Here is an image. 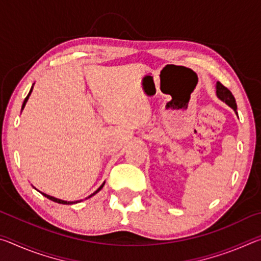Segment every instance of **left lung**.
Listing matches in <instances>:
<instances>
[{
    "mask_svg": "<svg viewBox=\"0 0 261 261\" xmlns=\"http://www.w3.org/2000/svg\"><path fill=\"white\" fill-rule=\"evenodd\" d=\"M216 96L221 100L223 101L224 103L228 105L229 107L233 109V112L237 114V106H236V100L233 98V95L231 94V92L228 90L227 87H224L222 84L220 82L216 83Z\"/></svg>",
    "mask_w": 261,
    "mask_h": 261,
    "instance_id": "left-lung-1",
    "label": "left lung"
}]
</instances>
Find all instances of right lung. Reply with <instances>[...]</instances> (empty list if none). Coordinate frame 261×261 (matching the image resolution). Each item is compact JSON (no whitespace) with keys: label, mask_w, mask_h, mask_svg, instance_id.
<instances>
[{"label":"right lung","mask_w":261,"mask_h":261,"mask_svg":"<svg viewBox=\"0 0 261 261\" xmlns=\"http://www.w3.org/2000/svg\"><path fill=\"white\" fill-rule=\"evenodd\" d=\"M34 85V84H33ZM33 85H32V87H31V90H30V92H29V94H28V96H26L25 98V100H24V102H23V106H21V110L24 109V107H25V105H26V102H28V100H29V98H30V95H31V93H32V91H33ZM103 185H105V182L100 185V188L96 190V191H94L93 193L91 194V196H88L86 199H88V198H91L92 196H94V194H96L98 193L101 189L103 188ZM40 192L42 196H45V197H47L48 199H50V200H53V201H55V202H59V204H63V205H72V204H77V202H81L82 200H76V201H67V200H62V199H59V198H55V197H53V196H49V194H46V193H43V192H41V191H39Z\"/></svg>","instance_id":"add662e5"}]
</instances>
